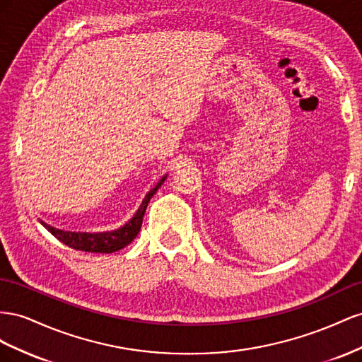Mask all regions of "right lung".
<instances>
[{
    "label": "right lung",
    "instance_id": "right-lung-1",
    "mask_svg": "<svg viewBox=\"0 0 362 362\" xmlns=\"http://www.w3.org/2000/svg\"><path fill=\"white\" fill-rule=\"evenodd\" d=\"M165 177L154 187L147 195L146 199H144L141 208L138 209V212L135 214V216L126 224L122 226L121 229L118 230H113V232H105V233H76V232H64V230H59L54 229V227H51L45 223L44 227L45 229L56 236V238L66 244L68 247L74 250H80V252H90V253H113V252H118L121 250L122 247H126L127 244H130L133 240L136 238V235L141 230V226H142V218H144V214H146V209L148 206L150 199L153 197L156 191L160 188V185L163 183Z\"/></svg>",
    "mask_w": 362,
    "mask_h": 362
}]
</instances>
